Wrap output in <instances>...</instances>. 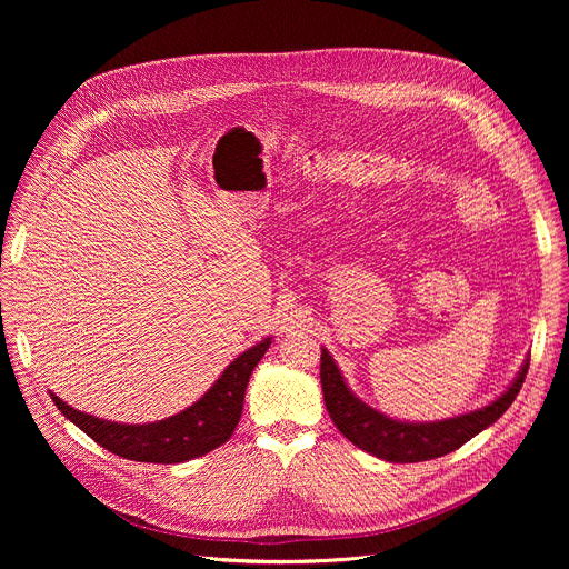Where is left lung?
<instances>
[{
	"mask_svg": "<svg viewBox=\"0 0 569 569\" xmlns=\"http://www.w3.org/2000/svg\"><path fill=\"white\" fill-rule=\"evenodd\" d=\"M319 362L323 402H327V410L338 430L360 450L391 463L428 461L461 448L511 408L529 369L527 358L507 391L479 410L441 421H402L378 412L369 402L358 398L349 389L333 356L323 347Z\"/></svg>",
	"mask_w": 569,
	"mask_h": 569,
	"instance_id": "obj_1",
	"label": "left lung"
}]
</instances>
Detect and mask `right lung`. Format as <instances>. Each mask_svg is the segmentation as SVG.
I'll use <instances>...</instances> for the list:
<instances>
[{"label":"right lung","mask_w":569,"mask_h":569,"mask_svg":"<svg viewBox=\"0 0 569 569\" xmlns=\"http://www.w3.org/2000/svg\"><path fill=\"white\" fill-rule=\"evenodd\" d=\"M272 338H266L242 351L220 378L204 391L200 400L180 415L154 423H117L73 410L60 396L49 391L56 408L73 426L92 437L106 450L148 463H182L222 446L240 421L242 400L254 367L270 349Z\"/></svg>","instance_id":"obj_1"}]
</instances>
